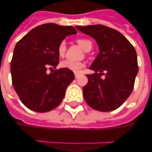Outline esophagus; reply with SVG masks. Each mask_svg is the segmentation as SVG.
I'll use <instances>...</instances> for the list:
<instances>
[{
	"label": "esophagus",
	"mask_w": 152,
	"mask_h": 152,
	"mask_svg": "<svg viewBox=\"0 0 152 152\" xmlns=\"http://www.w3.org/2000/svg\"><path fill=\"white\" fill-rule=\"evenodd\" d=\"M79 75V73H74V76H75V78H78V76Z\"/></svg>",
	"instance_id": "34e87169"
}]
</instances>
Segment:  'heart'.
I'll return each instance as SVG.
<instances>
[{"label": "heart", "instance_id": "1", "mask_svg": "<svg viewBox=\"0 0 152 152\" xmlns=\"http://www.w3.org/2000/svg\"><path fill=\"white\" fill-rule=\"evenodd\" d=\"M78 42L83 49L86 51H88L91 49L92 47V43L90 40L84 39V38H79L77 40ZM65 51H66V42L64 41H62L61 43L59 44L58 48H57V52L60 57L64 56L65 55ZM84 64L83 62H78V61H69V60H64V61H61L60 66L63 69H66L69 70L73 71V72H78L83 67Z\"/></svg>", "mask_w": 152, "mask_h": 152}]
</instances>
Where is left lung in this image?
<instances>
[{
  "label": "left lung",
  "mask_w": 152,
  "mask_h": 152,
  "mask_svg": "<svg viewBox=\"0 0 152 152\" xmlns=\"http://www.w3.org/2000/svg\"><path fill=\"white\" fill-rule=\"evenodd\" d=\"M76 28L93 37L100 50L90 66L95 73L87 75L88 83L83 88L85 101L99 111L116 110L133 91L138 72L136 50L122 33L111 28L96 24ZM103 71L105 79L100 78Z\"/></svg>",
  "instance_id": "left-lung-1"
}]
</instances>
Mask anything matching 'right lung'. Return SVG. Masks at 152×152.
<instances>
[{
    "instance_id": "add662e5",
    "label": "right lung",
    "mask_w": 152,
    "mask_h": 152,
    "mask_svg": "<svg viewBox=\"0 0 152 152\" xmlns=\"http://www.w3.org/2000/svg\"><path fill=\"white\" fill-rule=\"evenodd\" d=\"M72 26L45 23L34 28L16 44L10 72L12 83L23 104L36 112H47L60 105L66 88L74 79L66 69L46 70L59 64L57 48L69 35L76 34Z\"/></svg>"
}]
</instances>
